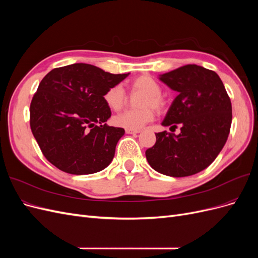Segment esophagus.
I'll return each mask as SVG.
<instances>
[{
  "label": "esophagus",
  "mask_w": 258,
  "mask_h": 258,
  "mask_svg": "<svg viewBox=\"0 0 258 258\" xmlns=\"http://www.w3.org/2000/svg\"><path fill=\"white\" fill-rule=\"evenodd\" d=\"M126 132L129 135H138L140 134V130H135V129H126Z\"/></svg>",
  "instance_id": "34e87169"
}]
</instances>
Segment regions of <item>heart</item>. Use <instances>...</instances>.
<instances>
[{
	"mask_svg": "<svg viewBox=\"0 0 258 258\" xmlns=\"http://www.w3.org/2000/svg\"><path fill=\"white\" fill-rule=\"evenodd\" d=\"M130 87L135 91L144 92L139 103L140 106L143 107L119 113L114 117V122L118 127L136 130L142 128L154 119L155 112L151 106L160 111L165 107L166 101L161 96L162 89L160 84L151 75L136 77L131 81ZM103 100L111 110L119 111L127 103V93L120 85H114L104 92Z\"/></svg>",
	"mask_w": 258,
	"mask_h": 258,
	"instance_id": "obj_1",
	"label": "heart"
}]
</instances>
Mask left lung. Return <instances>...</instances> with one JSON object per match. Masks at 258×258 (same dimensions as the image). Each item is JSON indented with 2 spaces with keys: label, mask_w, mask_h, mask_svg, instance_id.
Wrapping results in <instances>:
<instances>
[{
  "label": "left lung",
  "mask_w": 258,
  "mask_h": 258,
  "mask_svg": "<svg viewBox=\"0 0 258 258\" xmlns=\"http://www.w3.org/2000/svg\"><path fill=\"white\" fill-rule=\"evenodd\" d=\"M159 80L178 93L162 126L175 129L179 124L181 134H156L155 145L145 152L146 159L161 174H196L215 160L227 141L232 119L230 98L220 76L200 66L181 67Z\"/></svg>",
  "instance_id": "left-lung-1"
}]
</instances>
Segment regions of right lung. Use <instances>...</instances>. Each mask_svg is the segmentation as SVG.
Here are the masks:
<instances>
[{
  "label": "right lung",
  "instance_id": "right-lung-1",
  "mask_svg": "<svg viewBox=\"0 0 258 258\" xmlns=\"http://www.w3.org/2000/svg\"><path fill=\"white\" fill-rule=\"evenodd\" d=\"M128 75L74 63L44 77L31 101L30 127L46 159L76 175L110 165L124 130L105 123L112 113L103 95Z\"/></svg>",
  "mask_w": 258,
  "mask_h": 258
}]
</instances>
